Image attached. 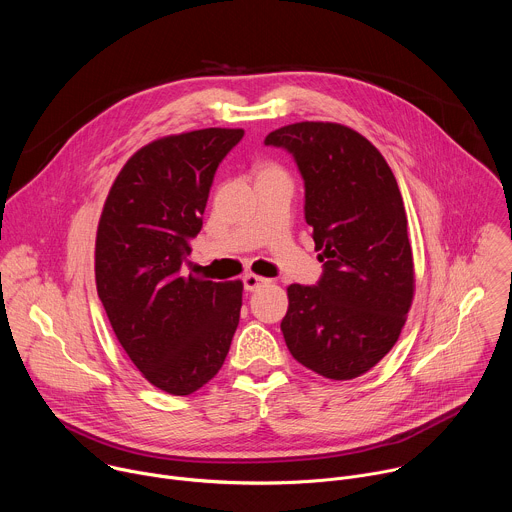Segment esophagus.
Wrapping results in <instances>:
<instances>
[{"label":"esophagus","mask_w":512,"mask_h":512,"mask_svg":"<svg viewBox=\"0 0 512 512\" xmlns=\"http://www.w3.org/2000/svg\"><path fill=\"white\" fill-rule=\"evenodd\" d=\"M267 283V279L265 277H261V275H255V273H247L245 277H243V285H245V289L247 291H257L261 285H265Z\"/></svg>","instance_id":"obj_1"}]
</instances>
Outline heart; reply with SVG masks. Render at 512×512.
I'll use <instances>...</instances> for the list:
<instances>
[{
    "label": "heart",
    "instance_id": "obj_1",
    "mask_svg": "<svg viewBox=\"0 0 512 512\" xmlns=\"http://www.w3.org/2000/svg\"><path fill=\"white\" fill-rule=\"evenodd\" d=\"M265 170H275V168H265ZM265 170H261V172H265Z\"/></svg>",
    "mask_w": 512,
    "mask_h": 512
}]
</instances>
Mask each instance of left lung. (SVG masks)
Returning a JSON list of instances; mask_svg holds the SVG:
<instances>
[{"label": "left lung", "instance_id": "obj_1", "mask_svg": "<svg viewBox=\"0 0 512 512\" xmlns=\"http://www.w3.org/2000/svg\"><path fill=\"white\" fill-rule=\"evenodd\" d=\"M265 145L294 156L306 186V223L324 261L318 285L287 287L285 344L326 379H356L395 346L413 302L397 180L375 145L340 123H291L271 131Z\"/></svg>", "mask_w": 512, "mask_h": 512}]
</instances>
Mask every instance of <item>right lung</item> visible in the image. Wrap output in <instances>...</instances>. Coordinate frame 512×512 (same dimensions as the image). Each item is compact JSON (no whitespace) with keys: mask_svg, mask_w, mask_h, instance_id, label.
I'll return each mask as SVG.
<instances>
[{"mask_svg":"<svg viewBox=\"0 0 512 512\" xmlns=\"http://www.w3.org/2000/svg\"><path fill=\"white\" fill-rule=\"evenodd\" d=\"M243 129L208 127L137 150L105 200L95 243L97 294L111 328L154 387L190 395L229 354L243 283L182 275L214 172Z\"/></svg>","mask_w":512,"mask_h":512,"instance_id":"right-lung-1","label":"right lung"}]
</instances>
